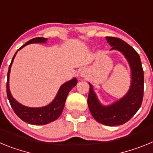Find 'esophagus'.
Instances as JSON below:
<instances>
[{
	"instance_id": "34e87169",
	"label": "esophagus",
	"mask_w": 153,
	"mask_h": 153,
	"mask_svg": "<svg viewBox=\"0 0 153 153\" xmlns=\"http://www.w3.org/2000/svg\"><path fill=\"white\" fill-rule=\"evenodd\" d=\"M88 76V70L86 69H83L79 71V76L82 78H85Z\"/></svg>"
}]
</instances>
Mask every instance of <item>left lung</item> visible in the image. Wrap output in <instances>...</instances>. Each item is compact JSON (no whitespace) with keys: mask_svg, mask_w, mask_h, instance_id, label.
I'll list each match as a JSON object with an SVG mask.
<instances>
[{"mask_svg":"<svg viewBox=\"0 0 153 153\" xmlns=\"http://www.w3.org/2000/svg\"><path fill=\"white\" fill-rule=\"evenodd\" d=\"M106 41L112 47L110 51H117L126 58L131 70V83L125 95L109 105H103L99 100L90 84L88 95L89 109L97 122L109 126L126 123L132 118L141 106L144 90V74L140 55L131 46L117 37L106 36Z\"/></svg>","mask_w":153,"mask_h":153,"instance_id":"obj_1","label":"left lung"}]
</instances>
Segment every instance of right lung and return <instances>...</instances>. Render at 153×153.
<instances>
[{
	"mask_svg": "<svg viewBox=\"0 0 153 153\" xmlns=\"http://www.w3.org/2000/svg\"><path fill=\"white\" fill-rule=\"evenodd\" d=\"M47 39L44 38V37H36V38H33L27 42L24 45L20 47L15 53V54L13 55L11 63H10L9 69H8L7 82V95L8 100L10 102L12 109H13V111L17 117L25 123H27L31 125H45V124L50 123L53 122L57 120L63 112L69 92L77 84V79L76 77L73 78L72 79L62 84L52 102L47 106H42V107L26 106L20 103L18 101H17L13 98L10 90L9 79H10V68H11L12 63H13L17 53L20 50L22 49L23 47L28 44H45L47 43Z\"/></svg>",
	"mask_w": 153,
	"mask_h": 153,
	"instance_id": "1",
	"label": "right lung"
}]
</instances>
